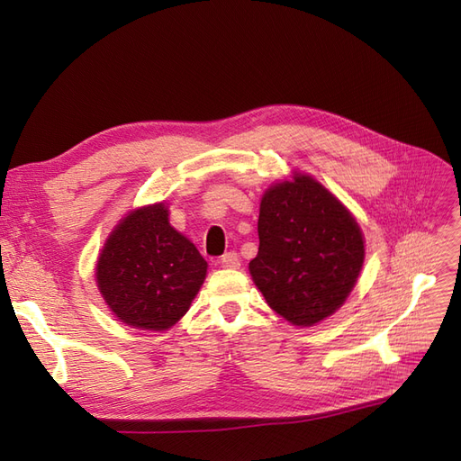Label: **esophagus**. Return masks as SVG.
Here are the masks:
<instances>
[{
  "instance_id": "34e87169",
  "label": "esophagus",
  "mask_w": 461,
  "mask_h": 461,
  "mask_svg": "<svg viewBox=\"0 0 461 461\" xmlns=\"http://www.w3.org/2000/svg\"><path fill=\"white\" fill-rule=\"evenodd\" d=\"M219 265L223 268H238L240 267V258H238L236 251H227L225 256H221Z\"/></svg>"
}]
</instances>
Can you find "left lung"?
<instances>
[{
	"label": "left lung",
	"mask_w": 461,
	"mask_h": 461,
	"mask_svg": "<svg viewBox=\"0 0 461 461\" xmlns=\"http://www.w3.org/2000/svg\"><path fill=\"white\" fill-rule=\"evenodd\" d=\"M259 251L249 273L271 309L295 326L336 312L364 261L360 227L345 205L309 176H294L265 193Z\"/></svg>",
	"instance_id": "left-lung-1"
}]
</instances>
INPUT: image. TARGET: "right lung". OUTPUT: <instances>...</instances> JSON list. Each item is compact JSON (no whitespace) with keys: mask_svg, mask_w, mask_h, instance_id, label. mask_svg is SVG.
Wrapping results in <instances>:
<instances>
[{"mask_svg":"<svg viewBox=\"0 0 461 461\" xmlns=\"http://www.w3.org/2000/svg\"><path fill=\"white\" fill-rule=\"evenodd\" d=\"M208 263L169 225L164 203L131 212L106 240L97 284L106 305L125 324L162 331L188 311Z\"/></svg>","mask_w":461,"mask_h":461,"instance_id":"obj_1","label":"right lung"}]
</instances>
